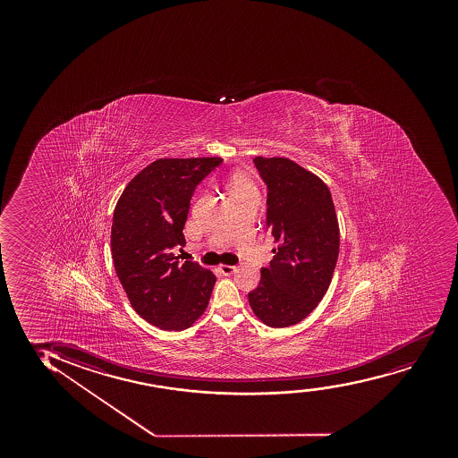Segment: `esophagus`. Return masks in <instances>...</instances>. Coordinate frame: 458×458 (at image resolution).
Segmentation results:
<instances>
[{
    "mask_svg": "<svg viewBox=\"0 0 458 458\" xmlns=\"http://www.w3.org/2000/svg\"><path fill=\"white\" fill-rule=\"evenodd\" d=\"M221 274L225 275V276H229V275L235 274L237 272V267L235 266H227V264H221L220 267H218Z\"/></svg>",
    "mask_w": 458,
    "mask_h": 458,
    "instance_id": "esophagus-1",
    "label": "esophagus"
}]
</instances>
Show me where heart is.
<instances>
[{
    "label": "heart",
    "instance_id": "b5f03b06",
    "mask_svg": "<svg viewBox=\"0 0 458 458\" xmlns=\"http://www.w3.org/2000/svg\"><path fill=\"white\" fill-rule=\"evenodd\" d=\"M248 191H253V184L250 180L242 177V175H233V177H232V194H240V192H248Z\"/></svg>",
    "mask_w": 458,
    "mask_h": 458
}]
</instances>
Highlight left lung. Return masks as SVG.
I'll return each instance as SVG.
<instances>
[{"label": "left lung", "instance_id": "obj_1", "mask_svg": "<svg viewBox=\"0 0 458 458\" xmlns=\"http://www.w3.org/2000/svg\"><path fill=\"white\" fill-rule=\"evenodd\" d=\"M253 164L267 186L266 225L276 248L249 304L266 326L284 328L310 315L332 283L336 210L327 184L293 160L258 156Z\"/></svg>", "mask_w": 458, "mask_h": 458}]
</instances>
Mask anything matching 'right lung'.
<instances>
[{"label": "right lung", "instance_id": "1", "mask_svg": "<svg viewBox=\"0 0 458 458\" xmlns=\"http://www.w3.org/2000/svg\"><path fill=\"white\" fill-rule=\"evenodd\" d=\"M220 157L158 158L126 184L111 226V255L132 309L153 326L182 332L206 310L216 275L179 264L183 227L197 184Z\"/></svg>", "mask_w": 458, "mask_h": 458}]
</instances>
